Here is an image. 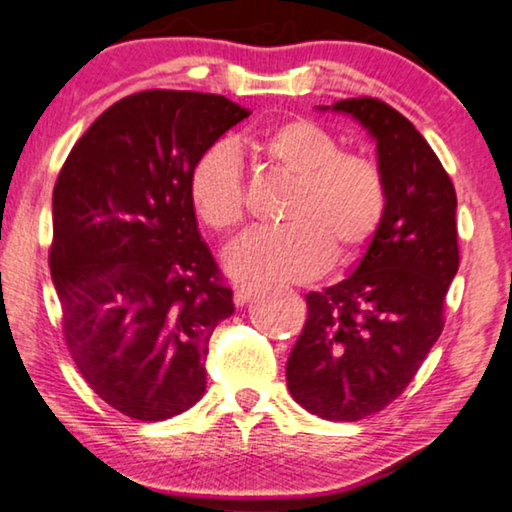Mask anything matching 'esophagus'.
I'll list each match as a JSON object with an SVG mask.
<instances>
[{
    "label": "esophagus",
    "mask_w": 512,
    "mask_h": 512,
    "mask_svg": "<svg viewBox=\"0 0 512 512\" xmlns=\"http://www.w3.org/2000/svg\"><path fill=\"white\" fill-rule=\"evenodd\" d=\"M257 292H259V290H257L255 285H239V287H236V290H234V304H236V306H246L248 301L253 299Z\"/></svg>",
    "instance_id": "esophagus-1"
}]
</instances>
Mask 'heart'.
Segmentation results:
<instances>
[{
  "instance_id": "1",
  "label": "heart",
  "mask_w": 512,
  "mask_h": 512,
  "mask_svg": "<svg viewBox=\"0 0 512 512\" xmlns=\"http://www.w3.org/2000/svg\"><path fill=\"white\" fill-rule=\"evenodd\" d=\"M255 153L292 183L285 227L250 232L229 248L227 271L255 283H301L320 276L336 257L350 262L369 246L387 211V183L364 155L313 120H290L255 141ZM192 211L213 232L243 220V171L232 143L218 141L197 157L187 176Z\"/></svg>"
}]
</instances>
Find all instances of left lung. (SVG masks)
<instances>
[{
	"label": "left lung",
	"mask_w": 512,
	"mask_h": 512,
	"mask_svg": "<svg viewBox=\"0 0 512 512\" xmlns=\"http://www.w3.org/2000/svg\"><path fill=\"white\" fill-rule=\"evenodd\" d=\"M357 120L376 141L387 211L355 271L308 292L287 387L308 413L357 422L406 390L443 331V301L459 269L457 194L424 136L380 99L318 106Z\"/></svg>",
	"instance_id": "obj_1"
}]
</instances>
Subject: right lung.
<instances>
[{
  "instance_id": "right-lung-1",
  "label": "right lung",
  "mask_w": 512,
  "mask_h": 512,
  "mask_svg": "<svg viewBox=\"0 0 512 512\" xmlns=\"http://www.w3.org/2000/svg\"><path fill=\"white\" fill-rule=\"evenodd\" d=\"M248 115L222 95L139 92L92 122L57 176L48 262L64 341L99 399L134 420H169L206 390L208 338L234 301L187 176Z\"/></svg>"
}]
</instances>
